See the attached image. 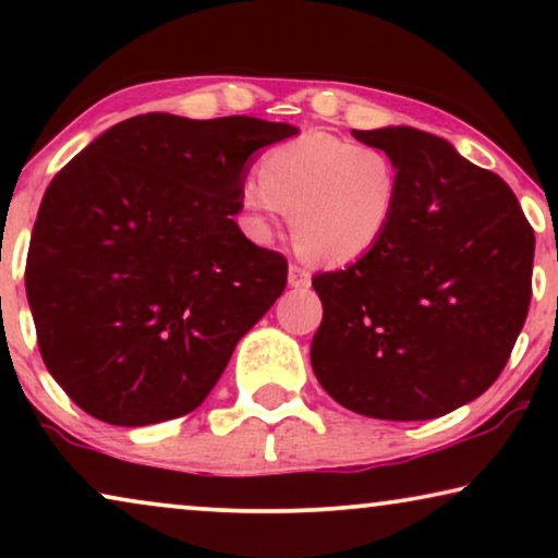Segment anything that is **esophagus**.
<instances>
[{
  "instance_id": "1",
  "label": "esophagus",
  "mask_w": 558,
  "mask_h": 558,
  "mask_svg": "<svg viewBox=\"0 0 558 558\" xmlns=\"http://www.w3.org/2000/svg\"><path fill=\"white\" fill-rule=\"evenodd\" d=\"M310 281H312V274L304 269V266H300V264L289 266V284H292L294 289L310 287Z\"/></svg>"
}]
</instances>
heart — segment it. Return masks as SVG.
<instances>
[{
    "label": "heart",
    "mask_w": 558,
    "mask_h": 558,
    "mask_svg": "<svg viewBox=\"0 0 558 558\" xmlns=\"http://www.w3.org/2000/svg\"><path fill=\"white\" fill-rule=\"evenodd\" d=\"M401 172L388 151L327 132L271 147L258 180H243L239 210L254 241H269L289 213L294 246L317 264L345 266L373 254L399 210Z\"/></svg>",
    "instance_id": "obj_1"
}]
</instances>
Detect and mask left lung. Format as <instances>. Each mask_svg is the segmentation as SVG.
I'll return each mask as SVG.
<instances>
[{"label": "left lung", "instance_id": "obj_1", "mask_svg": "<svg viewBox=\"0 0 558 558\" xmlns=\"http://www.w3.org/2000/svg\"><path fill=\"white\" fill-rule=\"evenodd\" d=\"M401 172L391 231L361 262L312 279L319 386L355 414L437 418L506 368L531 304L533 228L498 174L411 126L357 132Z\"/></svg>", "mask_w": 558, "mask_h": 558}]
</instances>
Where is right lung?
<instances>
[{"label":"right lung","mask_w":558,"mask_h":558,"mask_svg":"<svg viewBox=\"0 0 558 558\" xmlns=\"http://www.w3.org/2000/svg\"><path fill=\"white\" fill-rule=\"evenodd\" d=\"M296 129L144 113L45 190L25 287L50 376L106 424L185 416L287 287V258L241 233L239 190Z\"/></svg>","instance_id":"add662e5"}]
</instances>
